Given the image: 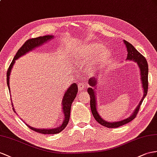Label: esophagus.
I'll return each instance as SVG.
<instances>
[{
  "label": "esophagus",
  "mask_w": 157,
  "mask_h": 157,
  "mask_svg": "<svg viewBox=\"0 0 157 157\" xmlns=\"http://www.w3.org/2000/svg\"><path fill=\"white\" fill-rule=\"evenodd\" d=\"M78 89L79 91H82V90H84L86 88V85H85V83L84 82H80L78 83Z\"/></svg>",
  "instance_id": "obj_1"
}]
</instances>
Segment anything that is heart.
<instances>
[{"label":"heart","mask_w":157,"mask_h":157,"mask_svg":"<svg viewBox=\"0 0 157 157\" xmlns=\"http://www.w3.org/2000/svg\"><path fill=\"white\" fill-rule=\"evenodd\" d=\"M92 59L90 65V70L95 71L105 64L111 57V52L103 44L99 42L86 43L80 48L74 55V59L79 62H87Z\"/></svg>","instance_id":"obj_1"}]
</instances>
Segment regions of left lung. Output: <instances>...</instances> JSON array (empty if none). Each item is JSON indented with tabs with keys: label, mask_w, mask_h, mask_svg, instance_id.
Wrapping results in <instances>:
<instances>
[{
	"label": "left lung",
	"mask_w": 157,
	"mask_h": 157,
	"mask_svg": "<svg viewBox=\"0 0 157 157\" xmlns=\"http://www.w3.org/2000/svg\"><path fill=\"white\" fill-rule=\"evenodd\" d=\"M123 42H124V45L126 46V48L128 52L127 59L132 60V61L136 62L137 63V65L140 69V80H141L142 87L143 88V97L141 99V100H140V101L139 102L138 106L136 107L134 112L132 113V115L129 117H128L125 119H123L122 121H117V122L106 121L105 120H104L101 118V117L99 115L98 113L97 104H96L97 102H96L95 91V89L92 88V87H94L96 86L98 80L95 78H94V77L91 78L89 80H88V83H89V85L91 87L88 88L87 91H88V94H90V107H91V113L93 114L95 119L97 121L99 124H101V125L105 126L108 128H117L120 126L123 125L124 124L129 123L132 120H133L136 117V115H137L139 110L140 109V105L142 104L143 101L147 94V90H148V63L147 62V59L143 55L140 54L139 52L135 49V47L132 46L131 44L128 42L127 41H126V40H123Z\"/></svg>",
	"instance_id": "1"
}]
</instances>
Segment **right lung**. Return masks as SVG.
<instances>
[{
  "mask_svg": "<svg viewBox=\"0 0 157 157\" xmlns=\"http://www.w3.org/2000/svg\"><path fill=\"white\" fill-rule=\"evenodd\" d=\"M52 38H54V36L52 35H47V36H40L38 38H31L28 40L27 41L23 44L22 46L20 48V49L18 50L17 53L16 54L15 56L13 58V62H11L10 65L8 69L7 73H6V82H7V85L8 87H9V90L10 91V86H9V76L11 72L12 68L13 67V65L15 63V60L18 59L20 57H21L22 56L26 54L28 52H29L30 51H32L33 49H34L35 48L38 47L39 46L43 45L44 43H46L48 41H50V40ZM78 86L76 83H73L71 84V86L68 88L67 91H66V93L64 94V95L63 96V99H62V109H63V113L64 115V119L62 122V124L60 125L59 127H58L56 128H34L32 127L31 126H29V124L25 123L27 124V126L29 127L31 129H33V131L40 132V133L42 134H57L59 133V132H61L62 130H63L64 128H66L67 126V124L69 122L70 120V111H71V104L73 103L74 99L76 97V95L78 94ZM13 110L15 112L14 107H13Z\"/></svg>",
  "mask_w": 157,
  "mask_h": 157,
  "instance_id": "1",
  "label": "right lung"
}]
</instances>
